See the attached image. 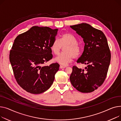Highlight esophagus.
<instances>
[{
  "mask_svg": "<svg viewBox=\"0 0 121 121\" xmlns=\"http://www.w3.org/2000/svg\"><path fill=\"white\" fill-rule=\"evenodd\" d=\"M65 67H66L65 66H62V65H60V69L65 68Z\"/></svg>",
  "mask_w": 121,
  "mask_h": 121,
  "instance_id": "1",
  "label": "esophagus"
}]
</instances>
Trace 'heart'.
<instances>
[{"label": "heart", "instance_id": "heart-1", "mask_svg": "<svg viewBox=\"0 0 121 121\" xmlns=\"http://www.w3.org/2000/svg\"><path fill=\"white\" fill-rule=\"evenodd\" d=\"M66 46L64 48L65 53L60 54L55 60L56 62L63 65H68L74 58H78L81 53V48L77 43V39L70 33L63 34L60 40L58 39H54L51 46V51L55 55H57L60 53L62 46Z\"/></svg>", "mask_w": 121, "mask_h": 121}]
</instances>
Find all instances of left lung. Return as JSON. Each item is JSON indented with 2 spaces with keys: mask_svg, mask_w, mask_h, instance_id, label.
<instances>
[{
  "mask_svg": "<svg viewBox=\"0 0 121 121\" xmlns=\"http://www.w3.org/2000/svg\"><path fill=\"white\" fill-rule=\"evenodd\" d=\"M83 39L85 45L82 56L77 62L86 65L84 69L73 67L70 76L74 87L82 93H90L100 87L107 75L111 53L104 33L82 23L70 26Z\"/></svg>",
  "mask_w": 121,
  "mask_h": 121,
  "instance_id": "1",
  "label": "left lung"
}]
</instances>
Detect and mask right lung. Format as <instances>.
<instances>
[{
	"instance_id": "add662e5",
	"label": "right lung",
	"mask_w": 121,
	"mask_h": 121,
	"mask_svg": "<svg viewBox=\"0 0 121 121\" xmlns=\"http://www.w3.org/2000/svg\"><path fill=\"white\" fill-rule=\"evenodd\" d=\"M58 31L48 27L33 26L14 40L10 61L17 82L28 92L42 93L53 83L60 65L54 63L42 65L53 57L51 46Z\"/></svg>"
}]
</instances>
